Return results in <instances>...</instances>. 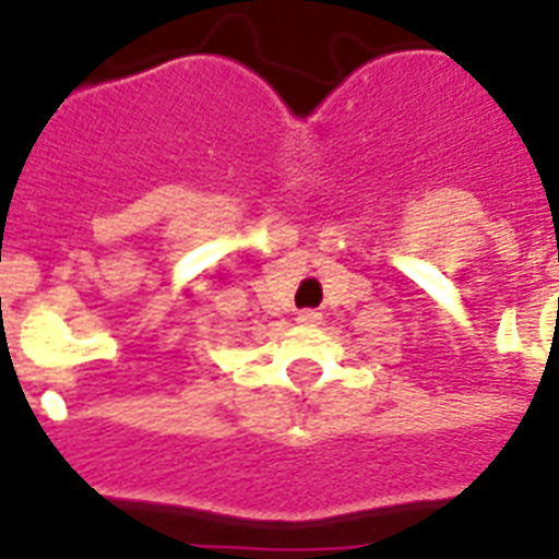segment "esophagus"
I'll return each mask as SVG.
<instances>
[{"label": "esophagus", "mask_w": 559, "mask_h": 559, "mask_svg": "<svg viewBox=\"0 0 559 559\" xmlns=\"http://www.w3.org/2000/svg\"><path fill=\"white\" fill-rule=\"evenodd\" d=\"M295 321H298V324H307V326H316L321 321V312H316V310H301L298 312V316H295Z\"/></svg>", "instance_id": "1"}]
</instances>
